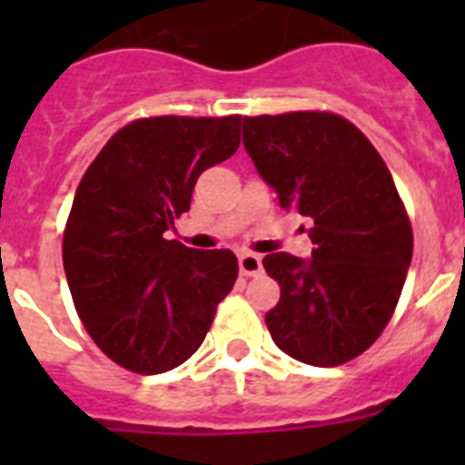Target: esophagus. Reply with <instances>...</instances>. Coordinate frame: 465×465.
Returning a JSON list of instances; mask_svg holds the SVG:
<instances>
[{"instance_id": "obj_1", "label": "esophagus", "mask_w": 465, "mask_h": 465, "mask_svg": "<svg viewBox=\"0 0 465 465\" xmlns=\"http://www.w3.org/2000/svg\"><path fill=\"white\" fill-rule=\"evenodd\" d=\"M237 262H240V272L244 274V277H256V274L262 272V262L258 253L242 252L240 258H237Z\"/></svg>"}]
</instances>
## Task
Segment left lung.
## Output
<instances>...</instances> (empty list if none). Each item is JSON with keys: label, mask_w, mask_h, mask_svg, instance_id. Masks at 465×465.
I'll return each instance as SVG.
<instances>
[{"label": "left lung", "mask_w": 465, "mask_h": 465, "mask_svg": "<svg viewBox=\"0 0 465 465\" xmlns=\"http://www.w3.org/2000/svg\"><path fill=\"white\" fill-rule=\"evenodd\" d=\"M244 149L282 209L312 219V258L268 253L282 286L265 314L283 354L347 363L391 319L412 261V228L393 176L359 127L326 111L244 116Z\"/></svg>", "instance_id": "1"}]
</instances>
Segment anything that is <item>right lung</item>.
<instances>
[{
  "label": "right lung",
  "mask_w": 465,
  "mask_h": 465,
  "mask_svg": "<svg viewBox=\"0 0 465 465\" xmlns=\"http://www.w3.org/2000/svg\"><path fill=\"white\" fill-rule=\"evenodd\" d=\"M242 116L142 118L85 170L63 240L69 291L94 344L125 371L167 372L203 344L232 291L230 249L165 240L197 176L240 146Z\"/></svg>",
  "instance_id": "1"
}]
</instances>
